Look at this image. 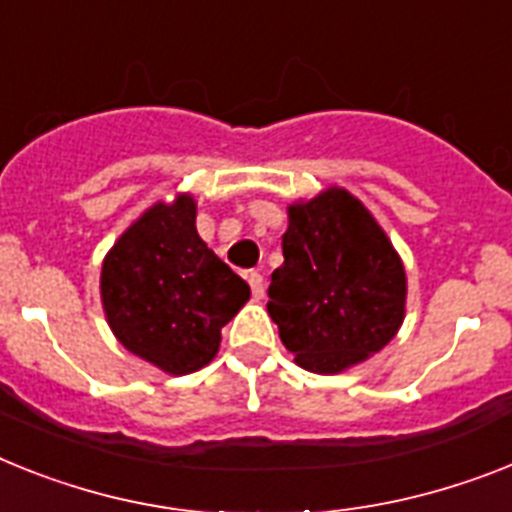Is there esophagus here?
I'll return each mask as SVG.
<instances>
[{"label": "esophagus", "mask_w": 512, "mask_h": 512, "mask_svg": "<svg viewBox=\"0 0 512 512\" xmlns=\"http://www.w3.org/2000/svg\"><path fill=\"white\" fill-rule=\"evenodd\" d=\"M247 281H249V289H252V296H255V299H263V296H265L263 276H260L257 270H249Z\"/></svg>", "instance_id": "esophagus-1"}]
</instances>
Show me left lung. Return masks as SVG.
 I'll list each match as a JSON object with an SVG mask.
<instances>
[{
    "label": "left lung",
    "mask_w": 512,
    "mask_h": 512,
    "mask_svg": "<svg viewBox=\"0 0 512 512\" xmlns=\"http://www.w3.org/2000/svg\"><path fill=\"white\" fill-rule=\"evenodd\" d=\"M268 296L296 364L333 375L398 333L406 273L367 208L346 190H328L289 208L283 265L270 276Z\"/></svg>",
    "instance_id": "obj_1"
}]
</instances>
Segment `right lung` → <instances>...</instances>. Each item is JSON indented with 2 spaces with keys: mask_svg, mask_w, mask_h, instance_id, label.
Masks as SVG:
<instances>
[{
  "mask_svg": "<svg viewBox=\"0 0 512 512\" xmlns=\"http://www.w3.org/2000/svg\"><path fill=\"white\" fill-rule=\"evenodd\" d=\"M101 296L122 346L169 375H187L216 356L221 328L249 286L200 239L195 200L182 195L153 205L119 236L103 260Z\"/></svg>",
  "mask_w": 512,
  "mask_h": 512,
  "instance_id": "right-lung-1",
  "label": "right lung"
}]
</instances>
